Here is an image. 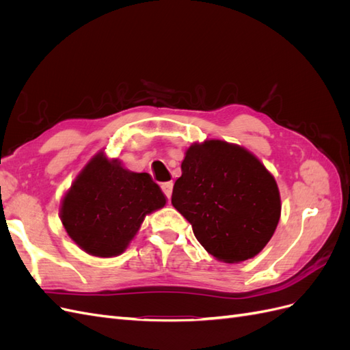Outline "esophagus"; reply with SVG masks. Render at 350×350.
Masks as SVG:
<instances>
[{"mask_svg": "<svg viewBox=\"0 0 350 350\" xmlns=\"http://www.w3.org/2000/svg\"><path fill=\"white\" fill-rule=\"evenodd\" d=\"M162 189H163L165 196H166L167 198H171V197H172V189H174V183H172V181L163 183V184H162Z\"/></svg>", "mask_w": 350, "mask_h": 350, "instance_id": "esophagus-1", "label": "esophagus"}]
</instances>
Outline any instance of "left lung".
<instances>
[{
    "mask_svg": "<svg viewBox=\"0 0 350 350\" xmlns=\"http://www.w3.org/2000/svg\"><path fill=\"white\" fill-rule=\"evenodd\" d=\"M172 204L193 225L216 260L256 257L278 228L282 203L276 179L245 147L204 140L187 149Z\"/></svg>",
    "mask_w": 350,
    "mask_h": 350,
    "instance_id": "1",
    "label": "left lung"
}]
</instances>
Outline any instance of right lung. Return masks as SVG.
Wrapping results in <instances>:
<instances>
[{
    "mask_svg": "<svg viewBox=\"0 0 350 350\" xmlns=\"http://www.w3.org/2000/svg\"><path fill=\"white\" fill-rule=\"evenodd\" d=\"M165 204L166 197L150 174L133 172L100 150L62 197L59 219L84 252L111 258L130 245L144 217Z\"/></svg>",
    "mask_w": 350,
    "mask_h": 350,
    "instance_id": "obj_1",
    "label": "right lung"
}]
</instances>
